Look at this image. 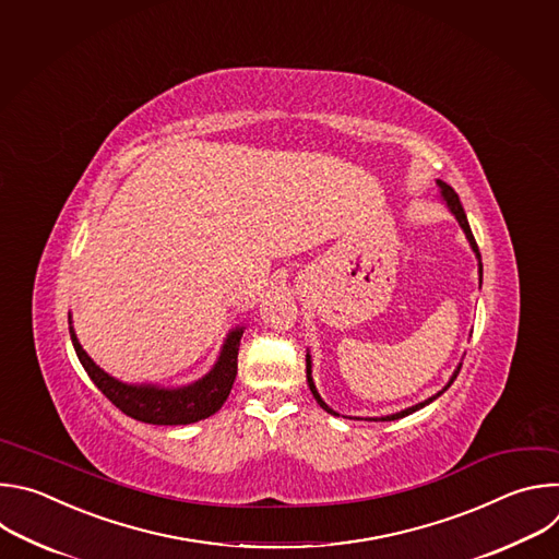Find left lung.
Listing matches in <instances>:
<instances>
[{
    "mask_svg": "<svg viewBox=\"0 0 559 559\" xmlns=\"http://www.w3.org/2000/svg\"><path fill=\"white\" fill-rule=\"evenodd\" d=\"M438 187H440V193H442V198H444V202H448V206L452 209V213L456 215V219L461 222V227H463V231L467 234V240H469V245H472V249L476 251V255L480 258V253H478V245H476V238H474V234H472V229H469V222H467V215H465V209H463V204H461V198H459V193L450 187V185H444V182H440L438 180ZM480 280H483V264H480ZM459 372H461V366H459V370L454 372V377H452V381L444 385V390H448L454 381H456V377H459ZM306 379H308V385H310V392H312V396H314V401L328 412V414H334V416H340L337 412H332L323 401H321V396L317 394V390H314V383H312V377H310V357H306ZM442 390V392H444ZM442 392H438L436 396H431V399H427L425 403H418V405H414V407H407V409H403V412H399V414H392V416H385V418H381V420H396V418H403V416H407V414H412V412H416V409H420V407H425L427 403H431L433 399H438Z\"/></svg>",
    "mask_w": 559,
    "mask_h": 559,
    "instance_id": "left-lung-1",
    "label": "left lung"
}]
</instances>
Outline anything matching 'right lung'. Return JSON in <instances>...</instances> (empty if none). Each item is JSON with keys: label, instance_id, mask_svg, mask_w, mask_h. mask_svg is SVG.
Returning a JSON list of instances; mask_svg holds the SVG:
<instances>
[{"label": "right lung", "instance_id": "add662e5", "mask_svg": "<svg viewBox=\"0 0 559 559\" xmlns=\"http://www.w3.org/2000/svg\"><path fill=\"white\" fill-rule=\"evenodd\" d=\"M72 346L81 366L85 368L92 383L107 396L111 405H117L123 414L150 423V425H187L215 414L227 401L236 374H238V350L242 340V328L229 332L227 344L219 353L215 368L198 383L180 390H158L150 385H128L105 374L81 348L76 334L70 325Z\"/></svg>", "mask_w": 559, "mask_h": 559}]
</instances>
